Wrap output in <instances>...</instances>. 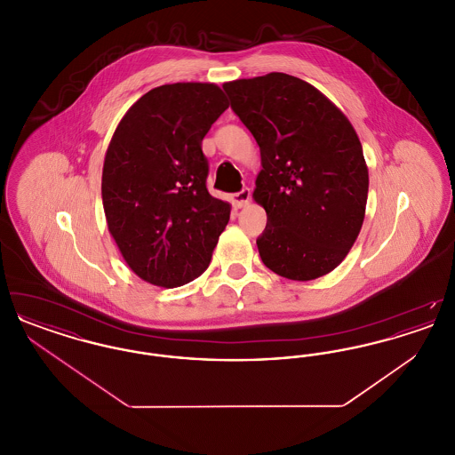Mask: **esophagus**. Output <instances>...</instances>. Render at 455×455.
<instances>
[{
    "mask_svg": "<svg viewBox=\"0 0 455 455\" xmlns=\"http://www.w3.org/2000/svg\"><path fill=\"white\" fill-rule=\"evenodd\" d=\"M232 201L235 203V206H237V208H243V206H247V204H249V201H251V189H249V188H243L242 191H238V193L232 196Z\"/></svg>",
    "mask_w": 455,
    "mask_h": 455,
    "instance_id": "obj_1",
    "label": "esophagus"
}]
</instances>
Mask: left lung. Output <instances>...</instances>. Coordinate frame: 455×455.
Here are the masks:
<instances>
[{
  "label": "left lung",
  "mask_w": 455,
  "mask_h": 455,
  "mask_svg": "<svg viewBox=\"0 0 455 455\" xmlns=\"http://www.w3.org/2000/svg\"><path fill=\"white\" fill-rule=\"evenodd\" d=\"M223 90L259 145L260 259L288 280L324 276L347 258L365 218L368 169L356 131L324 93L286 73Z\"/></svg>",
  "instance_id": "1"
}]
</instances>
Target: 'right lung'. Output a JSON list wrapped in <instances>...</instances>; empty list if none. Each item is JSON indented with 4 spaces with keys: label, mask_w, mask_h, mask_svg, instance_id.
Wrapping results in <instances>:
<instances>
[{
    "label": "right lung",
    "mask_w": 455,
    "mask_h": 455,
    "mask_svg": "<svg viewBox=\"0 0 455 455\" xmlns=\"http://www.w3.org/2000/svg\"><path fill=\"white\" fill-rule=\"evenodd\" d=\"M228 102L215 84L153 88L108 143L102 203L110 235L145 282L175 288L201 276L230 220L206 189L201 143Z\"/></svg>",
    "instance_id": "add662e5"
}]
</instances>
